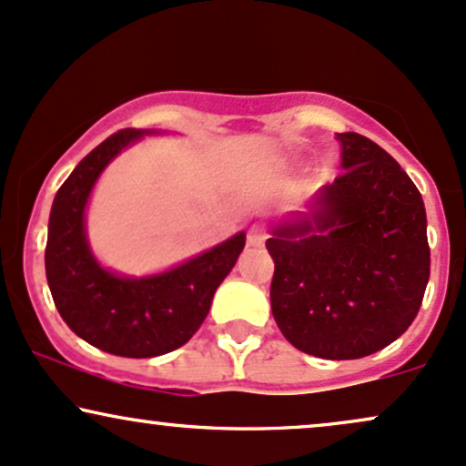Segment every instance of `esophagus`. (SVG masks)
Here are the masks:
<instances>
[{
  "label": "esophagus",
  "mask_w": 466,
  "mask_h": 466,
  "mask_svg": "<svg viewBox=\"0 0 466 466\" xmlns=\"http://www.w3.org/2000/svg\"><path fill=\"white\" fill-rule=\"evenodd\" d=\"M267 237H268L267 228L262 226V223H254V226L248 229V245H251V248H258V245L265 243Z\"/></svg>",
  "instance_id": "obj_1"
}]
</instances>
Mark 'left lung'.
<instances>
[{
    "mask_svg": "<svg viewBox=\"0 0 466 466\" xmlns=\"http://www.w3.org/2000/svg\"><path fill=\"white\" fill-rule=\"evenodd\" d=\"M336 141L345 173L267 240L271 310L299 351L354 360L384 350L417 317L430 279L428 218L393 156L356 132Z\"/></svg>",
    "mask_w": 466,
    "mask_h": 466,
    "instance_id": "obj_1",
    "label": "left lung"
}]
</instances>
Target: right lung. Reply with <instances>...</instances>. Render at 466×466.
<instances>
[{"instance_id":"right-lung-1","label":"right lung","mask_w":466,"mask_h":466,"mask_svg":"<svg viewBox=\"0 0 466 466\" xmlns=\"http://www.w3.org/2000/svg\"><path fill=\"white\" fill-rule=\"evenodd\" d=\"M141 134L119 130L80 160L56 193L45 248L47 284L65 323L97 350L126 358L162 356L187 343L245 248V232H238L171 271L141 279L99 267L86 243L84 208L99 173Z\"/></svg>"}]
</instances>
